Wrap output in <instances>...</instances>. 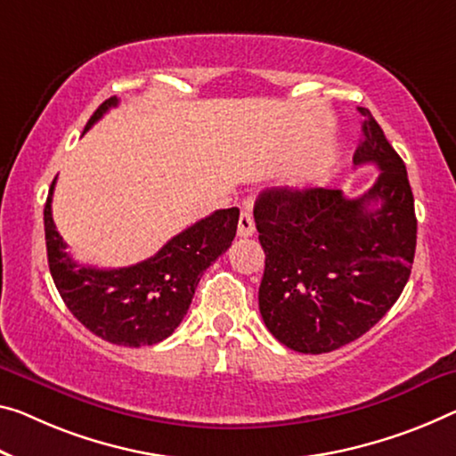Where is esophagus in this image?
<instances>
[{"label":"esophagus","mask_w":456,"mask_h":456,"mask_svg":"<svg viewBox=\"0 0 456 456\" xmlns=\"http://www.w3.org/2000/svg\"><path fill=\"white\" fill-rule=\"evenodd\" d=\"M255 234V222H252V216L250 212H244L240 214V218H238V236L240 238H248Z\"/></svg>","instance_id":"obj_1"}]
</instances>
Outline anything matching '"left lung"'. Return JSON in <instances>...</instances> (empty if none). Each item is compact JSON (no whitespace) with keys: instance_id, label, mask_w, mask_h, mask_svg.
Returning a JSON list of instances; mask_svg holds the SVG:
<instances>
[{"instance_id":"left-lung-1","label":"left lung","mask_w":456,"mask_h":456,"mask_svg":"<svg viewBox=\"0 0 456 456\" xmlns=\"http://www.w3.org/2000/svg\"><path fill=\"white\" fill-rule=\"evenodd\" d=\"M353 163L379 169L359 198L340 189H267L255 204L265 273L258 310L287 348L330 353L370 330L402 296L416 252L414 195L402 157L367 108Z\"/></svg>"}]
</instances>
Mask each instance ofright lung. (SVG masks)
Listing matches in <instances>:
<instances>
[{
	"mask_svg": "<svg viewBox=\"0 0 456 456\" xmlns=\"http://www.w3.org/2000/svg\"><path fill=\"white\" fill-rule=\"evenodd\" d=\"M118 100L110 97L89 118L86 132ZM53 181L45 206L48 269L73 316L100 338L120 346L165 340L185 318L204 271L232 244L238 208L218 209L173 236L155 256L122 269L75 263L53 220Z\"/></svg>",
	"mask_w": 456,
	"mask_h": 456,
	"instance_id": "add662e5",
	"label": "right lung"
}]
</instances>
